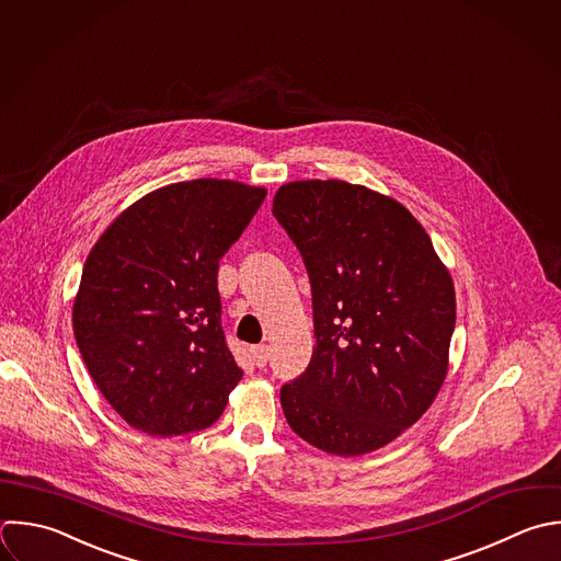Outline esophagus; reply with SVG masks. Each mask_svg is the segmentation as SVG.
Instances as JSON below:
<instances>
[{"mask_svg":"<svg viewBox=\"0 0 561 561\" xmlns=\"http://www.w3.org/2000/svg\"><path fill=\"white\" fill-rule=\"evenodd\" d=\"M252 359H254V364L259 366V368H263L265 364H267V359H270V348L265 346V344H261V346H252Z\"/></svg>","mask_w":561,"mask_h":561,"instance_id":"34e87169","label":"esophagus"}]
</instances>
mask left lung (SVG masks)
Masks as SVG:
<instances>
[{
	"instance_id": "obj_1",
	"label": "left lung",
	"mask_w": 561,
	"mask_h": 561,
	"mask_svg": "<svg viewBox=\"0 0 561 561\" xmlns=\"http://www.w3.org/2000/svg\"><path fill=\"white\" fill-rule=\"evenodd\" d=\"M274 217L305 261L316 346L280 388L289 427L359 456L416 423L447 375L456 296L423 226L394 199L342 180L291 182Z\"/></svg>"
}]
</instances>
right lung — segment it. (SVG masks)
<instances>
[{"mask_svg":"<svg viewBox=\"0 0 561 561\" xmlns=\"http://www.w3.org/2000/svg\"><path fill=\"white\" fill-rule=\"evenodd\" d=\"M265 195L232 180L171 184L129 206L92 248L75 337L99 390L136 430H204L243 377L221 327L217 270Z\"/></svg>","mask_w":561,"mask_h":561,"instance_id":"right-lung-1","label":"right lung"}]
</instances>
